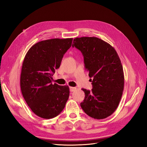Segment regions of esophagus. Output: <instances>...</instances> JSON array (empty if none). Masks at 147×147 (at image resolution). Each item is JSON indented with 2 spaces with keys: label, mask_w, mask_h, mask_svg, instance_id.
<instances>
[{
  "label": "esophagus",
  "mask_w": 147,
  "mask_h": 147,
  "mask_svg": "<svg viewBox=\"0 0 147 147\" xmlns=\"http://www.w3.org/2000/svg\"><path fill=\"white\" fill-rule=\"evenodd\" d=\"M76 90V87H69V90H70V92H74V91H75Z\"/></svg>",
  "instance_id": "esophagus-1"
}]
</instances>
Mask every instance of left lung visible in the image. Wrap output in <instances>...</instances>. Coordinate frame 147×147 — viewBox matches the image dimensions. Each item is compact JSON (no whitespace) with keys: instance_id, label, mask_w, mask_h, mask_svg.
Masks as SVG:
<instances>
[{"instance_id":"left-lung-1","label":"left lung","mask_w":147,"mask_h":147,"mask_svg":"<svg viewBox=\"0 0 147 147\" xmlns=\"http://www.w3.org/2000/svg\"><path fill=\"white\" fill-rule=\"evenodd\" d=\"M72 46L81 52L85 68L93 88L82 90L85 99L83 111L94 119H104L115 112L124 88V73L118 54L107 42L96 37L76 38Z\"/></svg>"}]
</instances>
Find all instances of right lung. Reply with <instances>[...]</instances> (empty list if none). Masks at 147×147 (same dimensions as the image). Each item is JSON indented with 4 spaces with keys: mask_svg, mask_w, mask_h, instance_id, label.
Returning a JSON list of instances; mask_svg holds the SVG:
<instances>
[{
    "mask_svg": "<svg viewBox=\"0 0 147 147\" xmlns=\"http://www.w3.org/2000/svg\"><path fill=\"white\" fill-rule=\"evenodd\" d=\"M73 38H54L33 45L22 63L20 85L22 96L35 115L50 119L59 115L69 95L68 86L52 84L55 70L71 46Z\"/></svg>",
    "mask_w": 147,
    "mask_h": 147,
    "instance_id": "1",
    "label": "right lung"
}]
</instances>
